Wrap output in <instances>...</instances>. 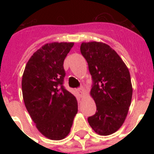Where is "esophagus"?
Listing matches in <instances>:
<instances>
[{
	"mask_svg": "<svg viewBox=\"0 0 154 154\" xmlns=\"http://www.w3.org/2000/svg\"><path fill=\"white\" fill-rule=\"evenodd\" d=\"M78 91L80 93V96H81V98H82L84 96V95H85V92H84V89L83 88H79V89H78Z\"/></svg>",
	"mask_w": 154,
	"mask_h": 154,
	"instance_id": "34e87169",
	"label": "esophagus"
}]
</instances>
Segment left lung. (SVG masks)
I'll list each match as a JSON object with an SVG mask.
<instances>
[{"instance_id": "1", "label": "left lung", "mask_w": 154, "mask_h": 154, "mask_svg": "<svg viewBox=\"0 0 154 154\" xmlns=\"http://www.w3.org/2000/svg\"><path fill=\"white\" fill-rule=\"evenodd\" d=\"M80 51L94 82L90 96L96 103V112L88 122L99 135H111L123 124L131 104L130 72L115 50L106 43L82 42Z\"/></svg>"}]
</instances>
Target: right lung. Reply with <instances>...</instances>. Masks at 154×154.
Returning <instances> with one entry per match:
<instances>
[{
	"mask_svg": "<svg viewBox=\"0 0 154 154\" xmlns=\"http://www.w3.org/2000/svg\"><path fill=\"white\" fill-rule=\"evenodd\" d=\"M74 42H51L31 55L22 75L24 105L42 135L60 140L69 135L78 103L63 87L64 60Z\"/></svg>",
	"mask_w": 154,
	"mask_h": 154,
	"instance_id": "obj_1",
	"label": "right lung"
}]
</instances>
